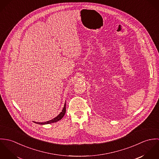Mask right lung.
<instances>
[{
  "instance_id": "1",
  "label": "right lung",
  "mask_w": 159,
  "mask_h": 159,
  "mask_svg": "<svg viewBox=\"0 0 159 159\" xmlns=\"http://www.w3.org/2000/svg\"><path fill=\"white\" fill-rule=\"evenodd\" d=\"M66 112V103H65V105H64V107L62 110V111L59 113V115H57L56 117L53 118L52 119L50 120H48V121H46L45 122H34L36 124H40V125H45V124H52V123H54V122H56L59 120H60L61 119H62V118L64 117V116L65 115Z\"/></svg>"
}]
</instances>
